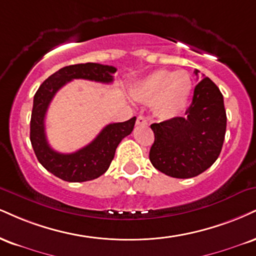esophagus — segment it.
<instances>
[{
    "instance_id": "obj_1",
    "label": "esophagus",
    "mask_w": 256,
    "mask_h": 256,
    "mask_svg": "<svg viewBox=\"0 0 256 256\" xmlns=\"http://www.w3.org/2000/svg\"><path fill=\"white\" fill-rule=\"evenodd\" d=\"M136 124L137 125H146L148 120L146 119V116H138L137 120H136Z\"/></svg>"
}]
</instances>
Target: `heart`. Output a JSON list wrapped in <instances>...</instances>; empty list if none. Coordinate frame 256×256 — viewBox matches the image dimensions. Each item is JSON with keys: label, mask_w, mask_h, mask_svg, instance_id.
<instances>
[{"label": "heart", "mask_w": 256, "mask_h": 256, "mask_svg": "<svg viewBox=\"0 0 256 256\" xmlns=\"http://www.w3.org/2000/svg\"><path fill=\"white\" fill-rule=\"evenodd\" d=\"M192 92V80L186 72L158 70L143 78L134 88V96L155 104L156 114L170 118L182 112Z\"/></svg>", "instance_id": "obj_1"}]
</instances>
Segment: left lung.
Wrapping results in <instances>:
<instances>
[{
	"instance_id": "1",
	"label": "left lung",
	"mask_w": 256,
	"mask_h": 256,
	"mask_svg": "<svg viewBox=\"0 0 256 256\" xmlns=\"http://www.w3.org/2000/svg\"><path fill=\"white\" fill-rule=\"evenodd\" d=\"M198 76V70H196ZM155 140L150 162L172 178H188L210 168L220 156L226 130L223 95L208 78L194 88L184 116L152 124Z\"/></svg>"
}]
</instances>
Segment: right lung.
<instances>
[{"instance_id":"right-lung-1","label":"right lung","mask_w":256,"mask_h":256,"mask_svg":"<svg viewBox=\"0 0 256 256\" xmlns=\"http://www.w3.org/2000/svg\"><path fill=\"white\" fill-rule=\"evenodd\" d=\"M114 66L98 63L64 66L42 83L34 95L30 116V138L33 150L46 170L68 182L94 180L106 173L122 140L134 130L136 116L124 122H113L101 130L93 142L72 154H62L48 146L45 134V116L48 104L60 89L75 78L110 83Z\"/></svg>"}]
</instances>
